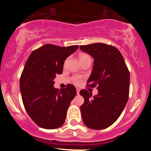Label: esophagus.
I'll list each match as a JSON object with an SVG mask.
<instances>
[{"label":"esophagus","mask_w":151,"mask_h":151,"mask_svg":"<svg viewBox=\"0 0 151 151\" xmlns=\"http://www.w3.org/2000/svg\"><path fill=\"white\" fill-rule=\"evenodd\" d=\"M79 91H80V89H79V88H77V94H79Z\"/></svg>","instance_id":"esophagus-1"}]
</instances>
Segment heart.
Instances as JSON below:
<instances>
[{
  "label": "heart",
  "instance_id": "1",
  "mask_svg": "<svg viewBox=\"0 0 151 151\" xmlns=\"http://www.w3.org/2000/svg\"><path fill=\"white\" fill-rule=\"evenodd\" d=\"M79 59H80L81 62L86 61V60H91V57H90L89 55L86 53H80L79 54ZM66 62H67V60H65V65H66ZM81 80H82V77H80V76L75 75L72 77V81H73V82L76 84H80Z\"/></svg>",
  "mask_w": 151,
  "mask_h": 151
}]
</instances>
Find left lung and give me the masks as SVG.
I'll list each match as a JSON object with an SVG mask.
<instances>
[{
	"instance_id": "obj_1",
	"label": "left lung",
	"mask_w": 151,
	"mask_h": 151,
	"mask_svg": "<svg viewBox=\"0 0 151 151\" xmlns=\"http://www.w3.org/2000/svg\"><path fill=\"white\" fill-rule=\"evenodd\" d=\"M79 47L94 59L86 86H96L99 92L93 98L87 90L79 92L84 99L80 108L83 122L89 129H104L119 119L129 99V69L120 51L114 46L94 43Z\"/></svg>"
}]
</instances>
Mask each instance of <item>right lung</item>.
Returning <instances> with one entry per match:
<instances>
[{"label":"right lung","instance_id":"obj_1","mask_svg":"<svg viewBox=\"0 0 151 151\" xmlns=\"http://www.w3.org/2000/svg\"><path fill=\"white\" fill-rule=\"evenodd\" d=\"M78 45L60 47L46 44L33 50L20 76L22 103L32 120L45 129L60 128L65 123L71 101L77 95L74 85L54 88V79L61 74L66 58Z\"/></svg>","mask_w":151,"mask_h":151}]
</instances>
